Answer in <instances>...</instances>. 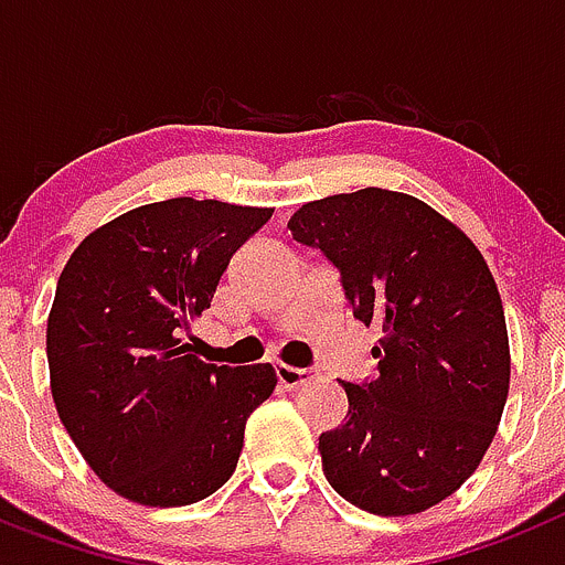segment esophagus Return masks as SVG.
<instances>
[{"label": "esophagus", "instance_id": "obj_1", "mask_svg": "<svg viewBox=\"0 0 565 565\" xmlns=\"http://www.w3.org/2000/svg\"><path fill=\"white\" fill-rule=\"evenodd\" d=\"M276 372H278V384H281L284 390H301V386H307L312 377H316V372L312 370H298V366H289V364H278Z\"/></svg>", "mask_w": 565, "mask_h": 565}]
</instances>
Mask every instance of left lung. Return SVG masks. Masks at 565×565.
<instances>
[{
  "instance_id": "8db88e82",
  "label": "left lung",
  "mask_w": 565,
  "mask_h": 565,
  "mask_svg": "<svg viewBox=\"0 0 565 565\" xmlns=\"http://www.w3.org/2000/svg\"><path fill=\"white\" fill-rule=\"evenodd\" d=\"M289 230L341 269L352 316L381 332L377 377L341 381L347 418L318 438L323 475L364 512H426L478 469L507 406L512 358L487 258L426 201L381 188L307 201Z\"/></svg>"
}]
</instances>
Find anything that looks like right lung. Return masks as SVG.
<instances>
[{
	"instance_id": "1",
	"label": "right lung",
	"mask_w": 565,
	"mask_h": 565,
	"mask_svg": "<svg viewBox=\"0 0 565 565\" xmlns=\"http://www.w3.org/2000/svg\"><path fill=\"white\" fill-rule=\"evenodd\" d=\"M273 207L215 199L141 204L73 249L47 316L58 418L96 478L141 507H188L235 472L273 364L215 366L190 323Z\"/></svg>"
}]
</instances>
